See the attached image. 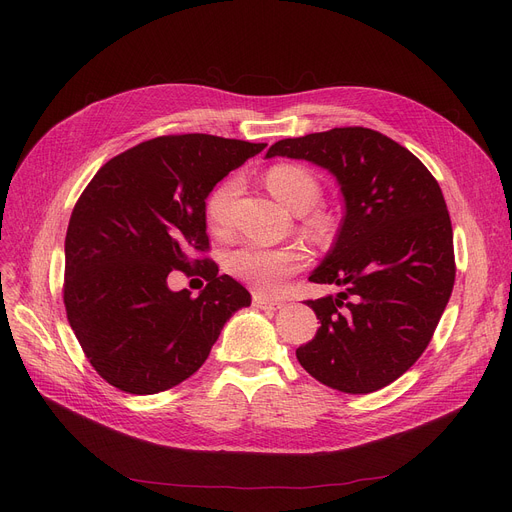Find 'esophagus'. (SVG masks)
I'll return each mask as SVG.
<instances>
[{
    "label": "esophagus",
    "instance_id": "esophagus-1",
    "mask_svg": "<svg viewBox=\"0 0 512 512\" xmlns=\"http://www.w3.org/2000/svg\"><path fill=\"white\" fill-rule=\"evenodd\" d=\"M253 307L257 309H267V311H278L282 307L280 301H272L267 297H261V294H253Z\"/></svg>",
    "mask_w": 512,
    "mask_h": 512
}]
</instances>
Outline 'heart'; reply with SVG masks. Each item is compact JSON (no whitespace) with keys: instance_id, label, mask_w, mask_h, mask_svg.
Returning <instances> with one entry per match:
<instances>
[{"instance_id":"b5f03b06","label":"heart","mask_w":512,"mask_h":512,"mask_svg":"<svg viewBox=\"0 0 512 512\" xmlns=\"http://www.w3.org/2000/svg\"><path fill=\"white\" fill-rule=\"evenodd\" d=\"M272 195L292 213L311 211L321 197L319 182L299 166H276L265 176ZM238 193V180L230 178L222 182L207 197L205 215L211 228L222 230L230 222V207ZM303 265V255L294 249H274L245 245L228 255V270L255 292L274 294L282 288L284 280Z\"/></svg>"}]
</instances>
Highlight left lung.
<instances>
[{
  "label": "left lung",
  "mask_w": 512,
  "mask_h": 512,
  "mask_svg": "<svg viewBox=\"0 0 512 512\" xmlns=\"http://www.w3.org/2000/svg\"><path fill=\"white\" fill-rule=\"evenodd\" d=\"M272 157L328 170L344 199L334 245L309 276L342 292L307 301L321 326L297 359L334 390H380L423 355L454 286L440 184L409 149L363 126L282 139Z\"/></svg>",
  "instance_id": "8db88e82"
}]
</instances>
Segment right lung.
I'll return each mask as SVG.
<instances>
[{"mask_svg": "<svg viewBox=\"0 0 512 512\" xmlns=\"http://www.w3.org/2000/svg\"><path fill=\"white\" fill-rule=\"evenodd\" d=\"M265 143L213 134L159 137L93 176L66 232L64 305L101 378L130 394H157L205 363L226 321L251 294L218 265L193 259L209 247L205 199ZM208 280L197 300L167 286L174 269Z\"/></svg>", "mask_w": 512, "mask_h": 512, "instance_id": "1", "label": "right lung"}]
</instances>
